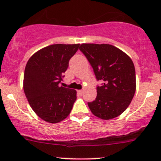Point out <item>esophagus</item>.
I'll return each instance as SVG.
<instances>
[{"label": "esophagus", "instance_id": "34e87169", "mask_svg": "<svg viewBox=\"0 0 161 161\" xmlns=\"http://www.w3.org/2000/svg\"><path fill=\"white\" fill-rule=\"evenodd\" d=\"M78 93L79 94V95H82L83 93H84V91H83V90H78Z\"/></svg>", "mask_w": 161, "mask_h": 161}]
</instances>
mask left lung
Masks as SVG:
<instances>
[{
	"mask_svg": "<svg viewBox=\"0 0 161 161\" xmlns=\"http://www.w3.org/2000/svg\"><path fill=\"white\" fill-rule=\"evenodd\" d=\"M88 59L97 80V97L88 105L94 115L110 119L126 110L136 89L133 62L126 53L107 44H82L79 48Z\"/></svg>",
	"mask_w": 161,
	"mask_h": 161,
	"instance_id": "8db88e82",
	"label": "left lung"
}]
</instances>
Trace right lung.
<instances>
[{
    "label": "right lung",
    "mask_w": 161,
    "mask_h": 161,
    "mask_svg": "<svg viewBox=\"0 0 161 161\" xmlns=\"http://www.w3.org/2000/svg\"><path fill=\"white\" fill-rule=\"evenodd\" d=\"M79 45H49L35 53L25 66V95L34 112L47 123H57L66 119L76 100L75 90L59 84Z\"/></svg>",
    "instance_id": "obj_1"
}]
</instances>
